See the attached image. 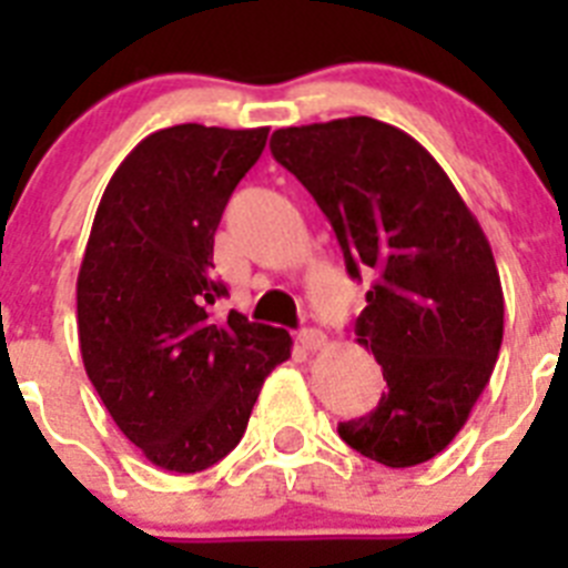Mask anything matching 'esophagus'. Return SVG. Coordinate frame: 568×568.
Returning a JSON list of instances; mask_svg holds the SVG:
<instances>
[{
  "label": "esophagus",
  "mask_w": 568,
  "mask_h": 568,
  "mask_svg": "<svg viewBox=\"0 0 568 568\" xmlns=\"http://www.w3.org/2000/svg\"><path fill=\"white\" fill-rule=\"evenodd\" d=\"M295 338H298V344L304 346V349H310V353H315V349H321V346L327 344V335L321 333V329H315V327L301 329V333L295 335Z\"/></svg>",
  "instance_id": "1"
}]
</instances>
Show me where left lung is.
I'll list each match as a JSON object with an SVG mask.
<instances>
[{
  "instance_id": "8db88e82",
  "label": "left lung",
  "mask_w": 568,
  "mask_h": 568,
  "mask_svg": "<svg viewBox=\"0 0 568 568\" xmlns=\"http://www.w3.org/2000/svg\"><path fill=\"white\" fill-rule=\"evenodd\" d=\"M270 150L329 219L346 273L375 278L355 341L373 349L386 393L338 435L393 469L435 458L504 341V290L478 219L429 150L369 115L281 128Z\"/></svg>"
}]
</instances>
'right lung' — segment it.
<instances>
[{"label":"right lung","instance_id":"1","mask_svg":"<svg viewBox=\"0 0 568 568\" xmlns=\"http://www.w3.org/2000/svg\"><path fill=\"white\" fill-rule=\"evenodd\" d=\"M270 128L175 124L135 144L104 187L77 281L84 373L124 438L193 475L235 449L287 329L210 307L213 235Z\"/></svg>","mask_w":568,"mask_h":568}]
</instances>
